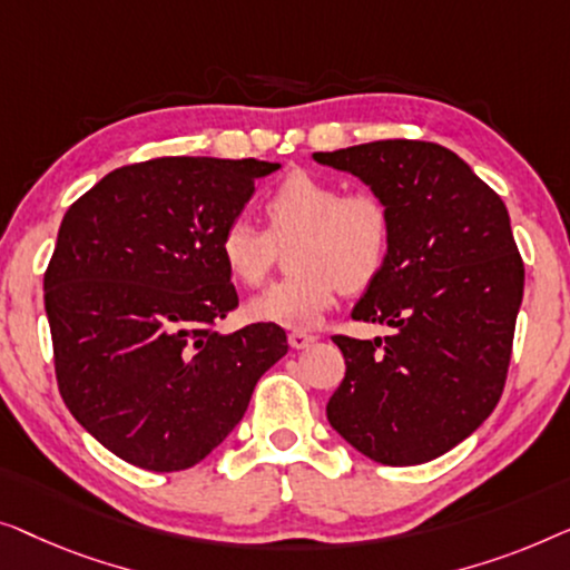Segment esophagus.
Masks as SVG:
<instances>
[{
    "mask_svg": "<svg viewBox=\"0 0 570 570\" xmlns=\"http://www.w3.org/2000/svg\"><path fill=\"white\" fill-rule=\"evenodd\" d=\"M312 343H315V335H309V333H304V331H292L288 333V346L292 348H307V346H312Z\"/></svg>",
    "mask_w": 570,
    "mask_h": 570,
    "instance_id": "esophagus-1",
    "label": "esophagus"
}]
</instances>
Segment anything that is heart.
<instances>
[{
	"label": "heart",
	"mask_w": 570,
	"mask_h": 570,
	"mask_svg": "<svg viewBox=\"0 0 570 570\" xmlns=\"http://www.w3.org/2000/svg\"><path fill=\"white\" fill-rule=\"evenodd\" d=\"M268 229L232 219L222 229L219 255L229 276L258 286L288 247L292 274L250 302V317L288 331L315 327L343 292H362L384 271L392 245V214L372 190L343 194L338 183L312 173H292L263 202Z\"/></svg>",
	"instance_id": "1"
}]
</instances>
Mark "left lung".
<instances>
[{"instance_id": "obj_1", "label": "left lung", "mask_w": 570, "mask_h": 570, "mask_svg": "<svg viewBox=\"0 0 570 570\" xmlns=\"http://www.w3.org/2000/svg\"><path fill=\"white\" fill-rule=\"evenodd\" d=\"M362 178L392 214L384 271L351 312L392 335H333L346 376L327 421L368 460H436L499 405L524 294V263L501 196L452 149L384 139L315 151Z\"/></svg>"}]
</instances>
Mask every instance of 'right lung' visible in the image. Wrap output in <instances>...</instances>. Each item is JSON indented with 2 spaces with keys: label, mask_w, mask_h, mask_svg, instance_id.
Wrapping results in <instances>:
<instances>
[{
  "label": "right lung",
  "mask_w": 570,
  "mask_h": 570,
  "mask_svg": "<svg viewBox=\"0 0 570 570\" xmlns=\"http://www.w3.org/2000/svg\"><path fill=\"white\" fill-rule=\"evenodd\" d=\"M274 170L261 159H147L108 173L63 214L43 276L56 382L69 413L136 468L202 462L288 351L274 323L216 331L239 304L222 229Z\"/></svg>",
  "instance_id": "add662e5"
}]
</instances>
